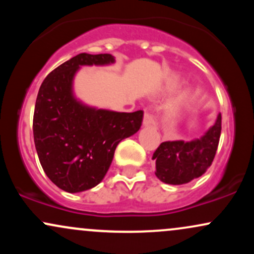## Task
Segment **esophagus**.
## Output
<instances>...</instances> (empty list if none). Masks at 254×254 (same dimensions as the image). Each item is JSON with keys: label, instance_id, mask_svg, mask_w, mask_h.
<instances>
[{"label": "esophagus", "instance_id": "esophagus-1", "mask_svg": "<svg viewBox=\"0 0 254 254\" xmlns=\"http://www.w3.org/2000/svg\"><path fill=\"white\" fill-rule=\"evenodd\" d=\"M143 125L144 127H156V119L153 115L147 111H144V117H143Z\"/></svg>", "mask_w": 254, "mask_h": 254}]
</instances>
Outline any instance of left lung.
Segmentation results:
<instances>
[{
	"instance_id": "1",
	"label": "left lung",
	"mask_w": 254,
	"mask_h": 254,
	"mask_svg": "<svg viewBox=\"0 0 254 254\" xmlns=\"http://www.w3.org/2000/svg\"><path fill=\"white\" fill-rule=\"evenodd\" d=\"M222 117L218 115L210 130L202 138L191 142H162L154 151L155 174L161 182L182 185L203 176L210 167L220 142Z\"/></svg>"
}]
</instances>
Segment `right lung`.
<instances>
[{
    "label": "right lung",
    "mask_w": 254,
    "mask_h": 254,
    "mask_svg": "<svg viewBox=\"0 0 254 254\" xmlns=\"http://www.w3.org/2000/svg\"><path fill=\"white\" fill-rule=\"evenodd\" d=\"M113 62L110 54H80L54 69L38 92L33 115L38 157L49 179L70 193L98 185L119 142L141 127L143 111L95 110L72 95V77L80 65Z\"/></svg>",
    "instance_id": "right-lung-1"
}]
</instances>
